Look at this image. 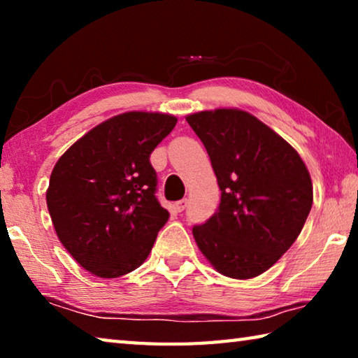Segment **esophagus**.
<instances>
[{
    "instance_id": "obj_1",
    "label": "esophagus",
    "mask_w": 358,
    "mask_h": 358,
    "mask_svg": "<svg viewBox=\"0 0 358 358\" xmlns=\"http://www.w3.org/2000/svg\"><path fill=\"white\" fill-rule=\"evenodd\" d=\"M175 207H177L178 211H185L187 207V199H181L177 203H175Z\"/></svg>"
}]
</instances>
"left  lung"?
<instances>
[{"mask_svg": "<svg viewBox=\"0 0 358 358\" xmlns=\"http://www.w3.org/2000/svg\"><path fill=\"white\" fill-rule=\"evenodd\" d=\"M221 189L216 213L192 227L199 250L229 278L264 273L299 237L313 205L299 153L256 117L235 108L189 115Z\"/></svg>", "mask_w": 358, "mask_h": 358, "instance_id": "left-lung-1", "label": "left lung"}]
</instances>
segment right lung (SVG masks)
<instances>
[{
  "label": "right lung",
  "mask_w": 358,
  "mask_h": 358,
  "mask_svg": "<svg viewBox=\"0 0 358 358\" xmlns=\"http://www.w3.org/2000/svg\"><path fill=\"white\" fill-rule=\"evenodd\" d=\"M177 124L164 113L128 112L96 126L59 157L47 207L68 252L99 278L143 264L169 211L156 197L150 155Z\"/></svg>",
  "instance_id": "add662e5"
}]
</instances>
